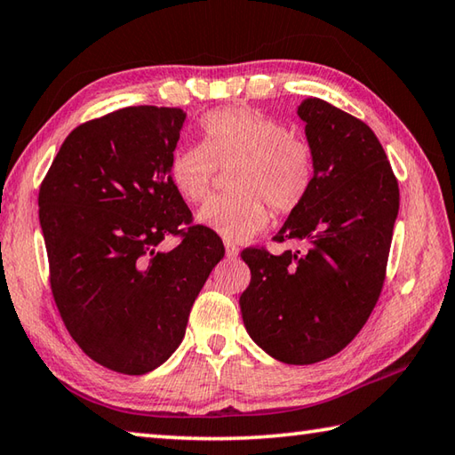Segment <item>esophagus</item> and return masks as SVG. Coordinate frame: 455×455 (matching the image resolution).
Masks as SVG:
<instances>
[{
  "label": "esophagus",
  "mask_w": 455,
  "mask_h": 455,
  "mask_svg": "<svg viewBox=\"0 0 455 455\" xmlns=\"http://www.w3.org/2000/svg\"><path fill=\"white\" fill-rule=\"evenodd\" d=\"M237 253H239L237 245L231 243V242H226V255L229 257V259H234V257H237Z\"/></svg>",
  "instance_id": "1"
}]
</instances>
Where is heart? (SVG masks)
<instances>
[{
  "label": "heart",
  "mask_w": 455,
  "mask_h": 455,
  "mask_svg": "<svg viewBox=\"0 0 455 455\" xmlns=\"http://www.w3.org/2000/svg\"><path fill=\"white\" fill-rule=\"evenodd\" d=\"M200 147H180L168 176L186 202L210 194L218 170H229L234 194L212 198L198 221L228 242H245L267 226L269 208L291 213L313 186V150L275 118L251 108L212 110L200 123Z\"/></svg>",
  "instance_id": "obj_1"
}]
</instances>
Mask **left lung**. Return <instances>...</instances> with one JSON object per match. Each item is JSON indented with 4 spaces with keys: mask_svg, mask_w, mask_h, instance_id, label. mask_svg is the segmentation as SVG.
<instances>
[{
    "mask_svg": "<svg viewBox=\"0 0 455 455\" xmlns=\"http://www.w3.org/2000/svg\"><path fill=\"white\" fill-rule=\"evenodd\" d=\"M297 113L313 150V186L273 239H301L307 250H243L251 281L239 307L265 353L315 364L340 353L379 301L400 192L371 126L321 99Z\"/></svg>",
    "mask_w": 455,
    "mask_h": 455,
    "instance_id": "1",
    "label": "left lung"
}]
</instances>
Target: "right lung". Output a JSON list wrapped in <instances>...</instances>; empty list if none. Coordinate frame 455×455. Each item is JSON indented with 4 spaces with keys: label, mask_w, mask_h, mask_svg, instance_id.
<instances>
[{
    "label": "right lung",
    "mask_w": 455,
    "mask_h": 455,
    "mask_svg": "<svg viewBox=\"0 0 455 455\" xmlns=\"http://www.w3.org/2000/svg\"><path fill=\"white\" fill-rule=\"evenodd\" d=\"M186 113L126 107L67 136L39 188L49 283L73 340L94 363L147 374L184 339L196 297L226 250L192 224L168 176ZM178 235L172 252L157 245Z\"/></svg>",
    "instance_id": "obj_1"
}]
</instances>
